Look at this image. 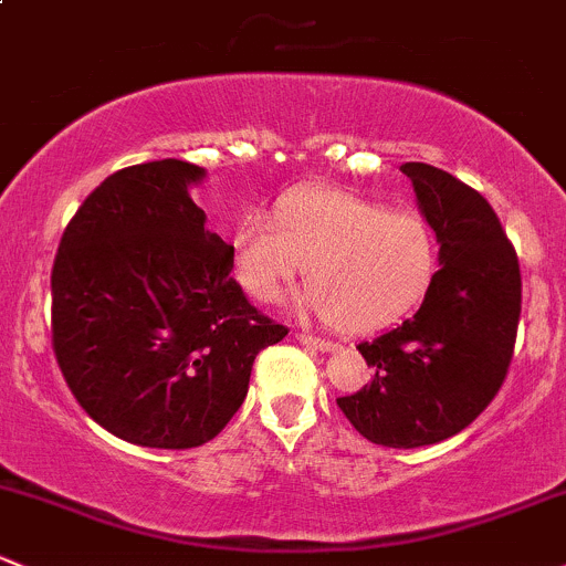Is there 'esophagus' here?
<instances>
[{
    "mask_svg": "<svg viewBox=\"0 0 566 566\" xmlns=\"http://www.w3.org/2000/svg\"><path fill=\"white\" fill-rule=\"evenodd\" d=\"M296 339H300L302 345H307V348H313V350H321V354H329V350L337 348V345L329 343V339L313 337V334H307V332H296Z\"/></svg>",
    "mask_w": 566,
    "mask_h": 566,
    "instance_id": "esophagus-1",
    "label": "esophagus"
}]
</instances>
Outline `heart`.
<instances>
[{
  "mask_svg": "<svg viewBox=\"0 0 566 566\" xmlns=\"http://www.w3.org/2000/svg\"><path fill=\"white\" fill-rule=\"evenodd\" d=\"M234 266L259 302L281 300L307 266V307L334 329L369 334L427 296L437 240L418 212L386 210L339 188H302L277 202L275 221L264 212L242 218Z\"/></svg>",
  "mask_w": 566,
  "mask_h": 566,
  "instance_id": "b5f03b06",
  "label": "heart"
}]
</instances>
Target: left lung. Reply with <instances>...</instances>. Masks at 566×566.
<instances>
[{"label": "left lung", "mask_w": 566, "mask_h": 566, "mask_svg": "<svg viewBox=\"0 0 566 566\" xmlns=\"http://www.w3.org/2000/svg\"><path fill=\"white\" fill-rule=\"evenodd\" d=\"M440 270L412 318L358 345L373 382L337 405L375 446L421 448L470 427L500 391L521 315L518 256L491 205L442 169L402 164Z\"/></svg>", "instance_id": "8db88e82"}]
</instances>
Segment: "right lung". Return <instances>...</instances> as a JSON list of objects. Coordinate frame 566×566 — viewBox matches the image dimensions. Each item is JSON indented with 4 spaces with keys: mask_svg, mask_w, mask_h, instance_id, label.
<instances>
[{
    "mask_svg": "<svg viewBox=\"0 0 566 566\" xmlns=\"http://www.w3.org/2000/svg\"><path fill=\"white\" fill-rule=\"evenodd\" d=\"M205 169H118L64 229L51 272L53 350L83 410L143 448L212 440L240 410L253 358L289 334L242 294L234 245L191 199Z\"/></svg>",
    "mask_w": 566,
    "mask_h": 566,
    "instance_id": "right-lung-1",
    "label": "right lung"
}]
</instances>
